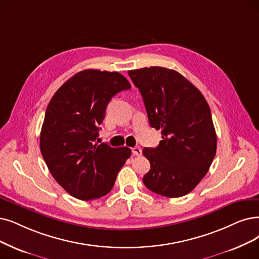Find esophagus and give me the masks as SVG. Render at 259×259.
<instances>
[{
	"mask_svg": "<svg viewBox=\"0 0 259 259\" xmlns=\"http://www.w3.org/2000/svg\"><path fill=\"white\" fill-rule=\"evenodd\" d=\"M132 152H133V154H134V155H135V156H140L141 153H142L141 148H139V147L133 148V149H132Z\"/></svg>",
	"mask_w": 259,
	"mask_h": 259,
	"instance_id": "1",
	"label": "esophagus"
}]
</instances>
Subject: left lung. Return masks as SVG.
<instances>
[{
	"instance_id": "1",
	"label": "left lung",
	"mask_w": 259,
	"mask_h": 259,
	"mask_svg": "<svg viewBox=\"0 0 259 259\" xmlns=\"http://www.w3.org/2000/svg\"><path fill=\"white\" fill-rule=\"evenodd\" d=\"M128 75L142 96L150 125L161 130L158 147L142 150L151 163L143 184L157 194L180 198L202 181L215 155L210 108L177 71L150 67L131 70Z\"/></svg>"
}]
</instances>
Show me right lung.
Here are the masks:
<instances>
[{
  "mask_svg": "<svg viewBox=\"0 0 259 259\" xmlns=\"http://www.w3.org/2000/svg\"><path fill=\"white\" fill-rule=\"evenodd\" d=\"M131 88L119 72L87 69L68 79L51 99L40 133V151L55 181L82 201L113 187L130 148L97 142L108 103Z\"/></svg>",
  "mask_w": 259,
  "mask_h": 259,
  "instance_id": "obj_1",
  "label": "right lung"
}]
</instances>
